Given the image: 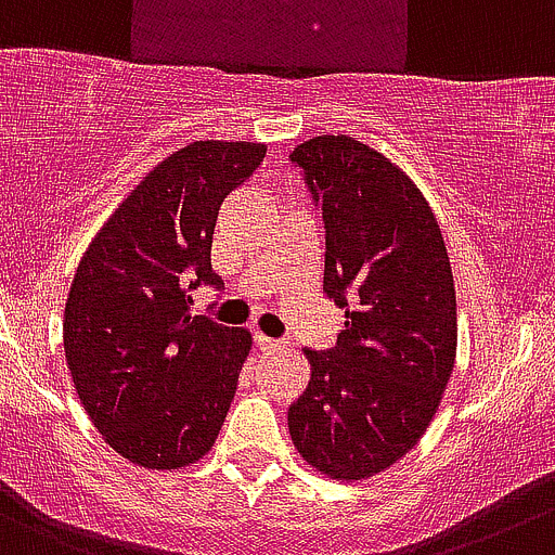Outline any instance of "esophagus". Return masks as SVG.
<instances>
[{
	"mask_svg": "<svg viewBox=\"0 0 555 555\" xmlns=\"http://www.w3.org/2000/svg\"><path fill=\"white\" fill-rule=\"evenodd\" d=\"M256 343H258V348H261V351H267V353L283 351V348H286V343L272 340V337H267V335H256Z\"/></svg>",
	"mask_w": 555,
	"mask_h": 555,
	"instance_id": "esophagus-1",
	"label": "esophagus"
}]
</instances>
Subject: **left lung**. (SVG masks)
<instances>
[{
    "mask_svg": "<svg viewBox=\"0 0 555 555\" xmlns=\"http://www.w3.org/2000/svg\"><path fill=\"white\" fill-rule=\"evenodd\" d=\"M324 215V294L346 310L326 351L302 348L288 409L299 455L332 479H367L414 450L439 411L457 351L450 256L425 195L351 135L292 152Z\"/></svg>",
    "mask_w": 555,
    "mask_h": 555,
    "instance_id": "obj_1",
    "label": "left lung"
}]
</instances>
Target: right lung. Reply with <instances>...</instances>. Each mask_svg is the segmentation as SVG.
Returning a JSON list of instances; mask_svg holds the SVG:
<instances>
[{"instance_id": "right-lung-1", "label": "right lung", "mask_w": 555, "mask_h": 555, "mask_svg": "<svg viewBox=\"0 0 555 555\" xmlns=\"http://www.w3.org/2000/svg\"><path fill=\"white\" fill-rule=\"evenodd\" d=\"M253 141H193L157 163L103 223L65 302L73 384L105 444L152 472L202 461L236 392L253 337L190 315V288H218L220 204L258 166Z\"/></svg>"}]
</instances>
